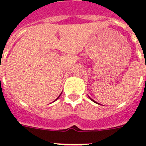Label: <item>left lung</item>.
Listing matches in <instances>:
<instances>
[{
  "label": "left lung",
  "instance_id": "left-lung-1",
  "mask_svg": "<svg viewBox=\"0 0 146 146\" xmlns=\"http://www.w3.org/2000/svg\"><path fill=\"white\" fill-rule=\"evenodd\" d=\"M89 98H90V99H91V100H92V102H95V103H97V102H96V101H94V100H93V99H92L91 98L89 97ZM97 104H98V103H97Z\"/></svg>",
  "mask_w": 146,
  "mask_h": 146
}]
</instances>
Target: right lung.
I'll use <instances>...</instances> for the list:
<instances>
[{"label": "right lung", "mask_w": 146, "mask_h": 146, "mask_svg": "<svg viewBox=\"0 0 146 146\" xmlns=\"http://www.w3.org/2000/svg\"><path fill=\"white\" fill-rule=\"evenodd\" d=\"M61 94H62V92H61ZM61 94H60V96H59V97H60V96H61ZM59 97H58V98H57V99H58V98H59ZM57 99H56V100H57Z\"/></svg>", "instance_id": "add662e5"}]
</instances>
